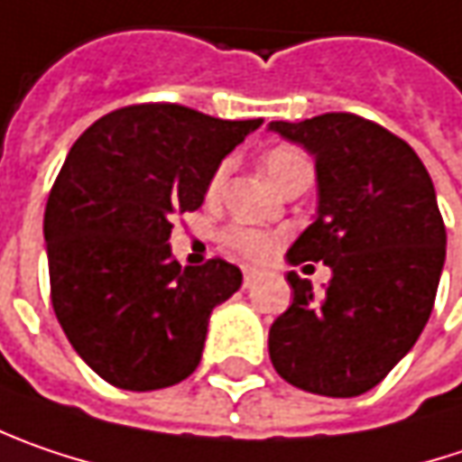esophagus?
I'll use <instances>...</instances> for the list:
<instances>
[{"instance_id": "obj_1", "label": "esophagus", "mask_w": 462, "mask_h": 462, "mask_svg": "<svg viewBox=\"0 0 462 462\" xmlns=\"http://www.w3.org/2000/svg\"><path fill=\"white\" fill-rule=\"evenodd\" d=\"M263 274H266V272H263V269H258V266H243V285L251 287L254 282H258Z\"/></svg>"}]
</instances>
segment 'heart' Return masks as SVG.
Returning <instances> with one entry per match:
<instances>
[{"mask_svg": "<svg viewBox=\"0 0 462 462\" xmlns=\"http://www.w3.org/2000/svg\"><path fill=\"white\" fill-rule=\"evenodd\" d=\"M303 164H306L303 153L290 149V146H280V149L269 151L266 159H263V170H266V175H269L272 182H277L280 177H285L287 172H292V170H298V167H303ZM225 180H227V164H222V167L214 172L211 182H208V196H217V193L222 190ZM227 243H230L235 251L256 258L272 254V248H274V240H272L266 232L254 230V227H232V230L227 232Z\"/></svg>", "mask_w": 462, "mask_h": 462, "instance_id": "heart-1", "label": "heart"}]
</instances>
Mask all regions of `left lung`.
Wrapping results in <instances>:
<instances>
[{
  "mask_svg": "<svg viewBox=\"0 0 462 462\" xmlns=\"http://www.w3.org/2000/svg\"><path fill=\"white\" fill-rule=\"evenodd\" d=\"M316 164V214L287 261H324V295L287 272L292 306L269 329V358L298 390L358 397L423 332L445 266L448 232L434 182L405 141L356 115L269 123Z\"/></svg>",
  "mask_w": 462,
  "mask_h": 462,
  "instance_id": "1",
  "label": "left lung"
}]
</instances>
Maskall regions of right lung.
Returning a JSON list of instances; mask_svg holds the SVG:
<instances>
[{
  "label": "right lung",
  "instance_id": "right-lung-1",
  "mask_svg": "<svg viewBox=\"0 0 462 462\" xmlns=\"http://www.w3.org/2000/svg\"><path fill=\"white\" fill-rule=\"evenodd\" d=\"M263 120L125 106L69 149L43 214L51 306L75 353L120 390L188 379L211 311L243 285L222 258L180 266L172 217L196 211L222 159Z\"/></svg>",
  "mask_w": 462,
  "mask_h": 462
}]
</instances>
